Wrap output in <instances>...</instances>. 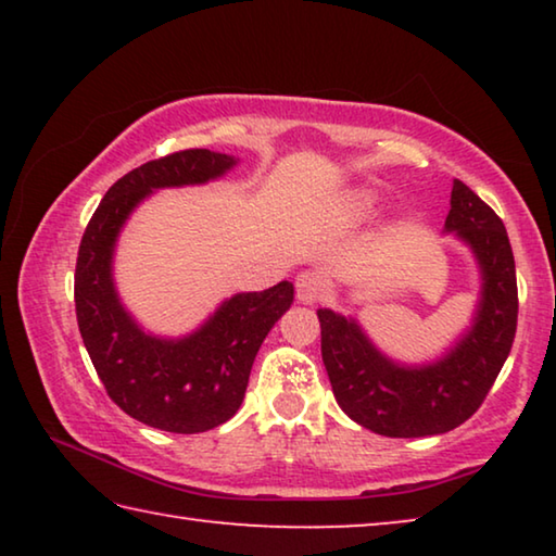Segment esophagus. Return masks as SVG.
Returning a JSON list of instances; mask_svg holds the SVG:
<instances>
[{"label": "esophagus", "mask_w": 556, "mask_h": 556, "mask_svg": "<svg viewBox=\"0 0 556 556\" xmlns=\"http://www.w3.org/2000/svg\"><path fill=\"white\" fill-rule=\"evenodd\" d=\"M321 291H324V281L318 271L306 269L296 277V296L301 304H316V301L321 299Z\"/></svg>", "instance_id": "34e87169"}]
</instances>
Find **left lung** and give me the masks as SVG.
<instances>
[{
    "label": "left lung",
    "instance_id": "left-lung-1",
    "mask_svg": "<svg viewBox=\"0 0 556 556\" xmlns=\"http://www.w3.org/2000/svg\"><path fill=\"white\" fill-rule=\"evenodd\" d=\"M444 230L473 250L483 287L473 324L437 363H394L372 345L355 318L318 308L321 355L336 402L375 434L417 439L464 425L481 407L510 355L517 279L503 220L466 184L454 181Z\"/></svg>",
    "mask_w": 556,
    "mask_h": 556
}]
</instances>
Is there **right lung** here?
Instances as JSON below:
<instances>
[{
    "mask_svg": "<svg viewBox=\"0 0 556 556\" xmlns=\"http://www.w3.org/2000/svg\"><path fill=\"white\" fill-rule=\"evenodd\" d=\"M235 164L211 149H186L131 168L110 186L80 240L75 316L98 378L131 419L174 434L208 431L240 409L255 355L294 301V285L235 294L199 331L174 341L144 333L122 306L112 255L122 225L149 193L213 181Z\"/></svg>",
    "mask_w": 556,
    "mask_h": 556,
    "instance_id": "obj_1",
    "label": "right lung"
}]
</instances>
